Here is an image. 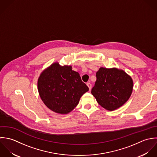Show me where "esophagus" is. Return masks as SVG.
Returning <instances> with one entry per match:
<instances>
[{
    "mask_svg": "<svg viewBox=\"0 0 157 157\" xmlns=\"http://www.w3.org/2000/svg\"><path fill=\"white\" fill-rule=\"evenodd\" d=\"M87 86L89 87V90H90L92 89V84H91L90 82H88V83H87Z\"/></svg>",
    "mask_w": 157,
    "mask_h": 157,
    "instance_id": "obj_1",
    "label": "esophagus"
}]
</instances>
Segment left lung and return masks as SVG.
I'll return each instance as SVG.
<instances>
[{
    "instance_id": "left-lung-1",
    "label": "left lung",
    "mask_w": 157,
    "mask_h": 157,
    "mask_svg": "<svg viewBox=\"0 0 157 157\" xmlns=\"http://www.w3.org/2000/svg\"><path fill=\"white\" fill-rule=\"evenodd\" d=\"M96 76V81L91 92L103 108L114 110L129 99L133 90V81L123 70L101 67Z\"/></svg>"
}]
</instances>
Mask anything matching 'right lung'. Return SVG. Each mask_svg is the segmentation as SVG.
I'll return each mask as SVG.
<instances>
[{"instance_id": "add662e5", "label": "right lung", "mask_w": 157, "mask_h": 157, "mask_svg": "<svg viewBox=\"0 0 157 157\" xmlns=\"http://www.w3.org/2000/svg\"><path fill=\"white\" fill-rule=\"evenodd\" d=\"M38 91L42 101L52 111L67 114L73 110L80 98L89 90L79 74L71 66L54 63L40 75Z\"/></svg>"}]
</instances>
